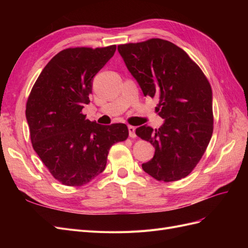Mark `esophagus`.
<instances>
[{"instance_id": "obj_1", "label": "esophagus", "mask_w": 248, "mask_h": 248, "mask_svg": "<svg viewBox=\"0 0 248 248\" xmlns=\"http://www.w3.org/2000/svg\"><path fill=\"white\" fill-rule=\"evenodd\" d=\"M128 131H129V137L130 138H136V127L134 126H128Z\"/></svg>"}]
</instances>
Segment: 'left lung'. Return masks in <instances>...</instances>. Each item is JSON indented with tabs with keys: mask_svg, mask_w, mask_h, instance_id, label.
<instances>
[{
	"mask_svg": "<svg viewBox=\"0 0 248 248\" xmlns=\"http://www.w3.org/2000/svg\"><path fill=\"white\" fill-rule=\"evenodd\" d=\"M118 51L144 95L158 97L156 110L164 120L158 129L142 125L136 130L155 148L142 170L164 182L188 176L213 132L212 90L205 74L182 48L167 40L122 44Z\"/></svg>",
	"mask_w": 248,
	"mask_h": 248,
	"instance_id": "obj_1",
	"label": "left lung"
}]
</instances>
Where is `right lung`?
<instances>
[{
    "mask_svg": "<svg viewBox=\"0 0 248 248\" xmlns=\"http://www.w3.org/2000/svg\"><path fill=\"white\" fill-rule=\"evenodd\" d=\"M116 46L60 51L44 67L30 94L26 118L32 145L50 174L67 186H81L102 172L110 147L128 138L123 123L100 125L81 114L93 78Z\"/></svg>",
    "mask_w": 248,
    "mask_h": 248,
    "instance_id": "add662e5",
    "label": "right lung"
}]
</instances>
